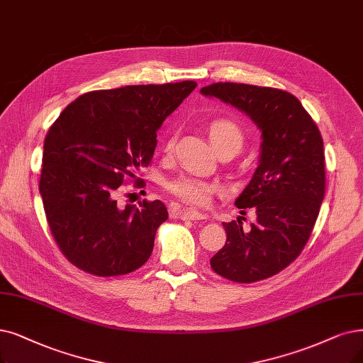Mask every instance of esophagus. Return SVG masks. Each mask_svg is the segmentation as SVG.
Segmentation results:
<instances>
[{"instance_id":"1","label":"esophagus","mask_w":363,"mask_h":363,"mask_svg":"<svg viewBox=\"0 0 363 363\" xmlns=\"http://www.w3.org/2000/svg\"><path fill=\"white\" fill-rule=\"evenodd\" d=\"M179 217L183 220H204L207 219V214L202 213L195 208H186V210H179Z\"/></svg>"}]
</instances>
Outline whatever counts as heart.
I'll use <instances>...</instances> for the list:
<instances>
[{
  "label": "heart",
  "instance_id": "heart-1",
  "mask_svg": "<svg viewBox=\"0 0 363 363\" xmlns=\"http://www.w3.org/2000/svg\"><path fill=\"white\" fill-rule=\"evenodd\" d=\"M208 134L214 147H219L226 143H235L241 147L244 140L241 128L228 119L213 121L208 126ZM171 147L172 140L168 143V149ZM167 189L184 204L206 206L210 202L213 194L219 191V184L196 176H179L167 183Z\"/></svg>",
  "mask_w": 363,
  "mask_h": 363
}]
</instances>
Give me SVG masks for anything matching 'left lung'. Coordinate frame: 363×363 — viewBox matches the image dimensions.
Here are the masks:
<instances>
[{"label":"left lung","instance_id":"obj_1","mask_svg":"<svg viewBox=\"0 0 363 363\" xmlns=\"http://www.w3.org/2000/svg\"><path fill=\"white\" fill-rule=\"evenodd\" d=\"M245 113L260 129L259 165L235 199L256 220L223 223L226 242L211 268L237 283L271 277L291 265L307 244L325 196L320 131L292 94L242 83H214L199 91ZM244 213V210H241Z\"/></svg>","mask_w":363,"mask_h":363}]
</instances>
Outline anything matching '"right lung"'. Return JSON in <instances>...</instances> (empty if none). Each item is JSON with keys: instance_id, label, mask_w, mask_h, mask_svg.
Returning a JSON list of instances; mask_svg holds the SVG:
<instances>
[{"instance_id": "1", "label": "right lung", "mask_w": 363, "mask_h": 363, "mask_svg": "<svg viewBox=\"0 0 363 363\" xmlns=\"http://www.w3.org/2000/svg\"><path fill=\"white\" fill-rule=\"evenodd\" d=\"M196 83L133 84L79 96L50 126L40 194L56 244L77 268L111 277L147 262L164 202L121 207L116 194L156 149V131Z\"/></svg>"}]
</instances>
